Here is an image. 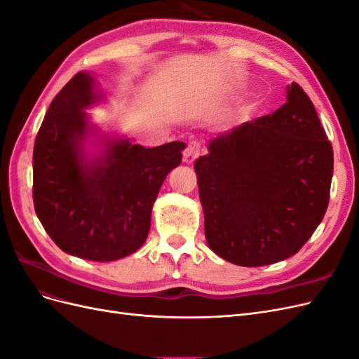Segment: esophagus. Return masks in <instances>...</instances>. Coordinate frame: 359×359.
<instances>
[{
    "label": "esophagus",
    "instance_id": "1",
    "mask_svg": "<svg viewBox=\"0 0 359 359\" xmlns=\"http://www.w3.org/2000/svg\"><path fill=\"white\" fill-rule=\"evenodd\" d=\"M201 154V144L196 142V140H191V142L187 145L186 151H184L182 161L187 163V165H191V163L196 160Z\"/></svg>",
    "mask_w": 359,
    "mask_h": 359
}]
</instances>
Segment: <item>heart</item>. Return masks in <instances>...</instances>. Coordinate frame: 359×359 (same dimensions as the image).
<instances>
[{
    "mask_svg": "<svg viewBox=\"0 0 359 359\" xmlns=\"http://www.w3.org/2000/svg\"><path fill=\"white\" fill-rule=\"evenodd\" d=\"M256 107H257V102H255V100L245 102L244 104H241L233 112V119H235V121H244V119H247L250 115H252L256 111Z\"/></svg>",
    "mask_w": 359,
    "mask_h": 359,
    "instance_id": "obj_1",
    "label": "heart"
}]
</instances>
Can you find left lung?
I'll return each instance as SVG.
<instances>
[{"mask_svg":"<svg viewBox=\"0 0 359 359\" xmlns=\"http://www.w3.org/2000/svg\"><path fill=\"white\" fill-rule=\"evenodd\" d=\"M332 169L318 112L292 82L280 109L211 139L194 163L206 243L240 266L298 253L327 212Z\"/></svg>","mask_w":359,"mask_h":359,"instance_id":"obj_1","label":"left lung"}]
</instances>
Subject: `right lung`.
I'll list each match as a JSON object with an SVG mask.
<instances>
[{
  "mask_svg": "<svg viewBox=\"0 0 359 359\" xmlns=\"http://www.w3.org/2000/svg\"><path fill=\"white\" fill-rule=\"evenodd\" d=\"M102 100L88 72L74 74L52 100L32 154V199L40 223L62 252L111 262L147 241L161 184L180 166L186 144L144 148L102 133L85 112Z\"/></svg>",
  "mask_w": 359,
  "mask_h": 359,
  "instance_id": "add662e5",
  "label": "right lung"
}]
</instances>
